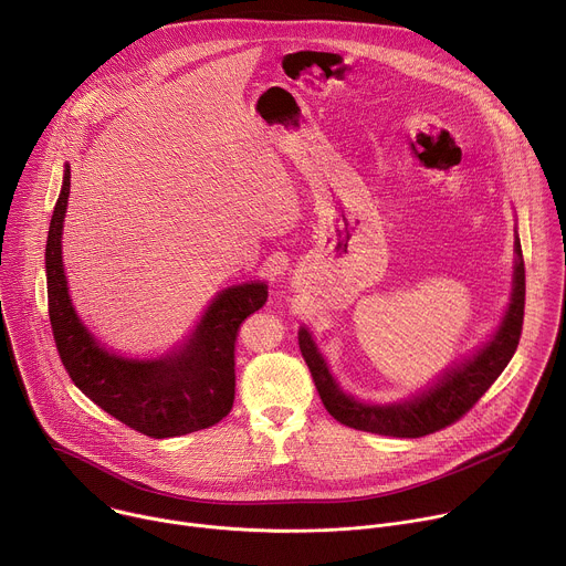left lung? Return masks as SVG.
I'll use <instances>...</instances> for the list:
<instances>
[{
    "mask_svg": "<svg viewBox=\"0 0 566 566\" xmlns=\"http://www.w3.org/2000/svg\"><path fill=\"white\" fill-rule=\"evenodd\" d=\"M515 289L513 300L506 311L500 332L483 347L476 356L461 363L457 369L446 371V376L430 387L426 394L415 400L398 402V406H367L343 389L332 378L327 363L317 354L306 329L300 332V352L313 376L315 389L325 402L327 412L347 428L382 434V437H402L419 439L432 432H439L457 423L465 412L474 408V402L489 391V387L500 378V374L511 363L524 325V300H526V275L520 239L515 241Z\"/></svg>",
    "mask_w": 566,
    "mask_h": 566,
    "instance_id": "8db88e82",
    "label": "left lung"
}]
</instances>
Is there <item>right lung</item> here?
Returning a JSON list of instances; mask_svg holds the SVG:
<instances>
[{"mask_svg":"<svg viewBox=\"0 0 566 566\" xmlns=\"http://www.w3.org/2000/svg\"><path fill=\"white\" fill-rule=\"evenodd\" d=\"M71 188L66 166L46 237L49 319L60 360L98 408L127 428L168 439L219 423L234 400V343L251 313L266 304V284H244L219 293L192 338L160 360H132L109 354L77 319L62 269V221Z\"/></svg>","mask_w":566,"mask_h":566,"instance_id":"obj_1","label":"right lung"}]
</instances>
